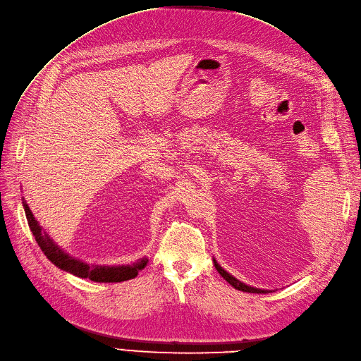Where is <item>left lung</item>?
<instances>
[{
    "mask_svg": "<svg viewBox=\"0 0 361 361\" xmlns=\"http://www.w3.org/2000/svg\"><path fill=\"white\" fill-rule=\"evenodd\" d=\"M214 265H215V269H216V271L221 274L228 283L234 288V289H238V290H242V292H250V293H267L269 290H262V289H257V288H250V286H247V285H245V283H242L240 280H238V279H234L231 274H228L226 270H223L221 267H219L218 265V262L214 259Z\"/></svg>",
    "mask_w": 361,
    "mask_h": 361,
    "instance_id": "left-lung-1",
    "label": "left lung"
}]
</instances>
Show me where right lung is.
Listing matches in <instances>:
<instances>
[{"label":"right lung","instance_id":"add662e5","mask_svg":"<svg viewBox=\"0 0 361 361\" xmlns=\"http://www.w3.org/2000/svg\"><path fill=\"white\" fill-rule=\"evenodd\" d=\"M23 208L27 218V224L30 227V231L34 233L35 240L38 246L42 249L45 257L49 258L59 269L65 270L73 276L90 279L92 281H100V283H116V281H123L134 279L140 270H143L147 264V259H142L133 265H114V267H109V265H92L90 267L88 264L75 259L65 254L51 239L49 234L42 231V228L38 226L37 219L34 218L32 212H30L27 203L23 200Z\"/></svg>","mask_w":361,"mask_h":361}]
</instances>
